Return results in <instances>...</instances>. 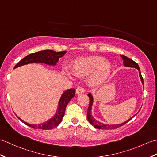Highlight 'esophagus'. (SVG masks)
<instances>
[{"instance_id":"obj_1","label":"esophagus","mask_w":157,"mask_h":157,"mask_svg":"<svg viewBox=\"0 0 157 157\" xmlns=\"http://www.w3.org/2000/svg\"><path fill=\"white\" fill-rule=\"evenodd\" d=\"M85 92V90L83 88V87L82 86H79L76 88V91L75 92L77 94H82Z\"/></svg>"}]
</instances>
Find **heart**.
<instances>
[{
	"instance_id": "1",
	"label": "heart",
	"mask_w": 157,
	"mask_h": 157,
	"mask_svg": "<svg viewBox=\"0 0 157 157\" xmlns=\"http://www.w3.org/2000/svg\"><path fill=\"white\" fill-rule=\"evenodd\" d=\"M71 71L74 75L79 77L90 75V83L98 85L104 82L110 75L112 65L104 57L90 56L75 60L71 65Z\"/></svg>"
}]
</instances>
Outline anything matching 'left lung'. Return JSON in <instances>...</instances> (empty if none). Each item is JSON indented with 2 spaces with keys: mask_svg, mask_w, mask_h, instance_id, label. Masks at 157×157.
I'll list each match as a JSON object with an SVG mask.
<instances>
[{
  "mask_svg": "<svg viewBox=\"0 0 157 157\" xmlns=\"http://www.w3.org/2000/svg\"><path fill=\"white\" fill-rule=\"evenodd\" d=\"M120 56L122 57V59L124 60V65H125L126 67H135L136 69H138V70H139V74H140V77L141 79V81L142 83H144L143 82V76L141 75V72L140 70V68L139 66H138V65L137 64V63H136L135 61H133L132 59H130V58L126 57L125 56H124V55H120ZM87 96H88L89 98H90V104H89V106L88 108H87V118L88 119L90 123L92 124V126H94L96 128H98V129H105V130H110V129H116L117 128H119V127L122 126L123 125H124L125 124H126L128 122H129L130 120L132 119L133 117H132L131 118H130L129 120H127V121L124 122L122 124H117V125H106V124H104L101 123L100 122L97 121L95 119H94L92 116V114H91V110H92V102H93V97L92 96V94H87Z\"/></svg>",
  "mask_w": 157,
  "mask_h": 157,
  "instance_id": "1",
  "label": "left lung"
}]
</instances>
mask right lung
Masks as SVG:
<instances>
[{"label": "right lung", "instance_id": "obj_1", "mask_svg": "<svg viewBox=\"0 0 157 157\" xmlns=\"http://www.w3.org/2000/svg\"><path fill=\"white\" fill-rule=\"evenodd\" d=\"M65 53H66V51L57 52L53 50H43L34 53H31L24 57L23 59H22L19 63H17L15 66H14V69L21 66V65H26L30 63H44L45 64L54 65L59 61V58L65 55ZM75 90L74 88H71L65 91L60 99L59 107H58V110L56 114L52 119H50L48 121L44 123L41 124H29L24 122L23 120L20 119L19 117L18 118L25 124L29 127H31L33 128L41 130L52 129L53 128L57 126L61 122V120L63 118L65 114V108H66L67 105L69 103V101L75 96Z\"/></svg>", "mask_w": 157, "mask_h": 157}]
</instances>
